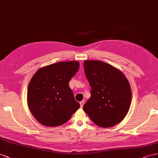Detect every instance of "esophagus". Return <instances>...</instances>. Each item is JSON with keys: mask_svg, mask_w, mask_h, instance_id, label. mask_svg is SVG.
I'll return each mask as SVG.
<instances>
[{"mask_svg": "<svg viewBox=\"0 0 158 158\" xmlns=\"http://www.w3.org/2000/svg\"><path fill=\"white\" fill-rule=\"evenodd\" d=\"M79 103H80V105H81V108H82L83 106V105H84L85 102H84V101H81Z\"/></svg>", "mask_w": 158, "mask_h": 158, "instance_id": "obj_1", "label": "esophagus"}]
</instances>
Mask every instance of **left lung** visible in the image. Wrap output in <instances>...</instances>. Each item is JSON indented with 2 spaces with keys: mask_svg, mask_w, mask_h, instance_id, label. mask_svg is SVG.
Listing matches in <instances>:
<instances>
[{
  "mask_svg": "<svg viewBox=\"0 0 158 158\" xmlns=\"http://www.w3.org/2000/svg\"><path fill=\"white\" fill-rule=\"evenodd\" d=\"M85 76L91 89L83 110L97 125L110 128L127 114L132 92L128 81L120 71L101 61L86 60Z\"/></svg>",
  "mask_w": 158,
  "mask_h": 158,
  "instance_id": "8db88e82",
  "label": "left lung"
}]
</instances>
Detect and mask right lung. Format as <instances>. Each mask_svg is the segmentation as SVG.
Segmentation results:
<instances>
[{
    "label": "right lung",
    "mask_w": 158,
    "mask_h": 158,
    "mask_svg": "<svg viewBox=\"0 0 158 158\" xmlns=\"http://www.w3.org/2000/svg\"><path fill=\"white\" fill-rule=\"evenodd\" d=\"M79 68L77 61H60L40 68L31 79L27 100L31 114L40 123L60 126L79 109L69 85Z\"/></svg>",
    "instance_id": "add662e5"
}]
</instances>
